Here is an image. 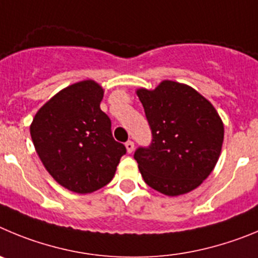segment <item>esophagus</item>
Here are the masks:
<instances>
[{
  "label": "esophagus",
  "mask_w": 258,
  "mask_h": 258,
  "mask_svg": "<svg viewBox=\"0 0 258 258\" xmlns=\"http://www.w3.org/2000/svg\"><path fill=\"white\" fill-rule=\"evenodd\" d=\"M126 149H127V152H128V153L134 152V149H135L134 141H131V140L127 141V143H126Z\"/></svg>",
  "instance_id": "obj_1"
}]
</instances>
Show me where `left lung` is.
Wrapping results in <instances>:
<instances>
[{
	"label": "left lung",
	"mask_w": 258,
	"mask_h": 258,
	"mask_svg": "<svg viewBox=\"0 0 258 258\" xmlns=\"http://www.w3.org/2000/svg\"><path fill=\"white\" fill-rule=\"evenodd\" d=\"M152 130V144L134 158L146 184L164 196L186 194L219 161L224 123L212 104L184 83L163 81L136 91Z\"/></svg>",
	"instance_id": "left-lung-1"
}]
</instances>
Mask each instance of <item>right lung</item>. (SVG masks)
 <instances>
[{
	"label": "right lung",
	"instance_id": "right-lung-1",
	"mask_svg": "<svg viewBox=\"0 0 258 258\" xmlns=\"http://www.w3.org/2000/svg\"><path fill=\"white\" fill-rule=\"evenodd\" d=\"M104 90L95 81L73 83L34 115L31 136L36 152L57 184L87 194L105 186L126 146L114 140L112 122L100 109Z\"/></svg>",
	"mask_w": 258,
	"mask_h": 258
}]
</instances>
